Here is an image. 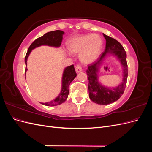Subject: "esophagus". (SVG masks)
I'll return each mask as SVG.
<instances>
[{"label":"esophagus","instance_id":"obj_1","mask_svg":"<svg viewBox=\"0 0 152 152\" xmlns=\"http://www.w3.org/2000/svg\"><path fill=\"white\" fill-rule=\"evenodd\" d=\"M75 70H76L77 72H80L82 71V68L80 65H78L75 66Z\"/></svg>","mask_w":152,"mask_h":152}]
</instances>
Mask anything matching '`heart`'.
<instances>
[{
  "mask_svg": "<svg viewBox=\"0 0 152 152\" xmlns=\"http://www.w3.org/2000/svg\"><path fill=\"white\" fill-rule=\"evenodd\" d=\"M103 48V40L98 34H86L75 37L68 42V48L72 54H79L84 64L94 62Z\"/></svg>",
  "mask_w": 152,
  "mask_h": 152,
  "instance_id": "1",
  "label": "heart"
}]
</instances>
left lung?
I'll list each match as a JSON object with an SVG mask.
<instances>
[{
    "mask_svg": "<svg viewBox=\"0 0 152 152\" xmlns=\"http://www.w3.org/2000/svg\"><path fill=\"white\" fill-rule=\"evenodd\" d=\"M103 36L106 39L104 51L97 61L90 64L86 73L89 80L88 90L90 99L97 104L107 105L116 102L123 94L126 86L128 70L126 61L127 55L122 45L117 40L104 34ZM110 54L115 56L123 68V80L121 83L115 88L105 87L98 80L97 74L100 66L105 57Z\"/></svg>",
    "mask_w": 152,
    "mask_h": 152,
    "instance_id": "obj_1",
    "label": "left lung"
}]
</instances>
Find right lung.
Segmentation results:
<instances>
[{
  "label": "right lung",
  "mask_w": 152,
  "mask_h": 152,
  "mask_svg": "<svg viewBox=\"0 0 152 152\" xmlns=\"http://www.w3.org/2000/svg\"><path fill=\"white\" fill-rule=\"evenodd\" d=\"M65 32L61 30H55L48 32L43 36L37 39L34 40L30 46L29 47L28 51H27L25 58V62L26 65L25 68V74L27 71V59H28L31 50L41 46V45H48V46L59 48L63 40V35ZM77 76V73L74 68L73 65L68 66L65 68L63 73L62 76V86L60 93L57 97L53 100L47 103H41V104L49 106V107H54V106L59 105L63 102H65L68 98L69 94L68 87L70 84L73 80Z\"/></svg>",
  "instance_id": "1"
}]
</instances>
